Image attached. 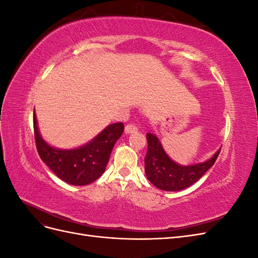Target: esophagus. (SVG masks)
Listing matches in <instances>:
<instances>
[{"label": "esophagus", "instance_id": "esophagus-1", "mask_svg": "<svg viewBox=\"0 0 258 258\" xmlns=\"http://www.w3.org/2000/svg\"><path fill=\"white\" fill-rule=\"evenodd\" d=\"M138 131V127L136 124H132V123H128L126 127H124V132H126L127 135L129 134H134V132Z\"/></svg>", "mask_w": 258, "mask_h": 258}]
</instances>
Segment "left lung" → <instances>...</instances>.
<instances>
[{
	"mask_svg": "<svg viewBox=\"0 0 258 258\" xmlns=\"http://www.w3.org/2000/svg\"><path fill=\"white\" fill-rule=\"evenodd\" d=\"M146 139L145 174L154 186L166 191H178L196 183L214 165L221 152V148H218L212 157L204 162L182 166L169 157L159 139L155 135L148 132Z\"/></svg>",
	"mask_w": 258,
	"mask_h": 258,
	"instance_id": "obj_1",
	"label": "left lung"
}]
</instances>
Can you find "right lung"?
Returning <instances> with one entry per match:
<instances>
[{"label": "right lung", "instance_id": "1", "mask_svg": "<svg viewBox=\"0 0 258 258\" xmlns=\"http://www.w3.org/2000/svg\"><path fill=\"white\" fill-rule=\"evenodd\" d=\"M33 127L41 159L62 181L75 186L90 184L104 173L113 147L123 132L122 122L111 123L88 143L63 150L49 145L43 139L38 130L35 110Z\"/></svg>", "mask_w": 258, "mask_h": 258}]
</instances>
